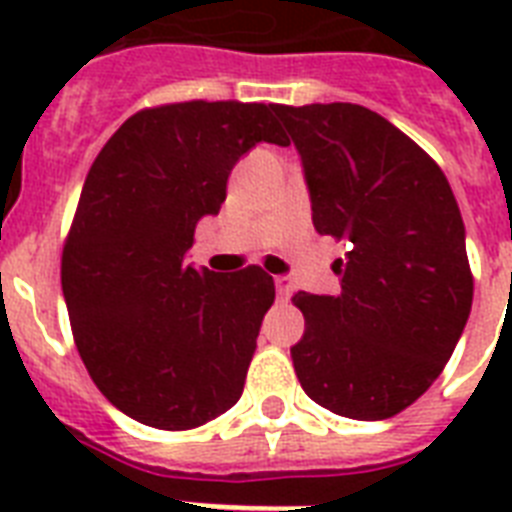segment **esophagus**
Masks as SVG:
<instances>
[{
    "mask_svg": "<svg viewBox=\"0 0 512 512\" xmlns=\"http://www.w3.org/2000/svg\"><path fill=\"white\" fill-rule=\"evenodd\" d=\"M276 292H279V297H292V292H295V281H292V276H276Z\"/></svg>",
    "mask_w": 512,
    "mask_h": 512,
    "instance_id": "1",
    "label": "esophagus"
}]
</instances>
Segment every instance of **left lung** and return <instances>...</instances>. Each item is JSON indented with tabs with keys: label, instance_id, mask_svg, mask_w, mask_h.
Listing matches in <instances>:
<instances>
[{
	"label": "left lung",
	"instance_id": "8db88e82",
	"mask_svg": "<svg viewBox=\"0 0 512 512\" xmlns=\"http://www.w3.org/2000/svg\"><path fill=\"white\" fill-rule=\"evenodd\" d=\"M303 162L313 225L345 241L335 295L297 292V380L350 420H388L433 385L473 305L465 223L412 138L356 103L273 106Z\"/></svg>",
	"mask_w": 512,
	"mask_h": 512
}]
</instances>
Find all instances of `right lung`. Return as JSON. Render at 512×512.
I'll return each instance as SVG.
<instances>
[{
	"label": "right lung",
	"instance_id": "add662e5",
	"mask_svg": "<svg viewBox=\"0 0 512 512\" xmlns=\"http://www.w3.org/2000/svg\"><path fill=\"white\" fill-rule=\"evenodd\" d=\"M289 146L273 106L188 100L146 108L111 135L84 180L60 284L92 382L132 420L191 430L241 398L276 287L263 268L188 263L233 164Z\"/></svg>",
	"mask_w": 512,
	"mask_h": 512
}]
</instances>
